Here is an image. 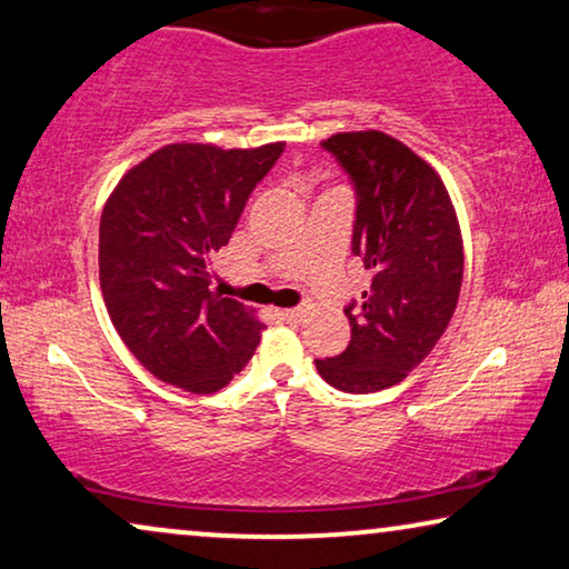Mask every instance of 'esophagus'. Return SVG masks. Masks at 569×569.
I'll use <instances>...</instances> for the list:
<instances>
[{"label":"esophagus","mask_w":569,"mask_h":569,"mask_svg":"<svg viewBox=\"0 0 569 569\" xmlns=\"http://www.w3.org/2000/svg\"><path fill=\"white\" fill-rule=\"evenodd\" d=\"M303 315H307V309H303V307H293V309L281 311V317L286 319V322H301Z\"/></svg>","instance_id":"1"}]
</instances>
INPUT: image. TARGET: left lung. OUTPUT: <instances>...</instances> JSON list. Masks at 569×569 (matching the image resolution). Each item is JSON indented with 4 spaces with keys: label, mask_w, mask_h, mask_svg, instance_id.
Here are the masks:
<instances>
[{
    "label": "left lung",
    "mask_w": 569,
    "mask_h": 569,
    "mask_svg": "<svg viewBox=\"0 0 569 569\" xmlns=\"http://www.w3.org/2000/svg\"><path fill=\"white\" fill-rule=\"evenodd\" d=\"M322 149L356 190L353 250L371 288L350 301V342L322 358L335 389L371 395L422 363L451 322L463 276L461 231L433 167L381 131L335 133Z\"/></svg>",
    "instance_id": "obj_1"
}]
</instances>
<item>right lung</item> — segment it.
Returning <instances> with one entry per match:
<instances>
[{
	"label": "right lung",
	"instance_id": "1",
	"mask_svg": "<svg viewBox=\"0 0 569 569\" xmlns=\"http://www.w3.org/2000/svg\"><path fill=\"white\" fill-rule=\"evenodd\" d=\"M283 143H170L136 164L100 219V286L110 322L149 373L211 395L250 363L262 325L213 293V254Z\"/></svg>",
	"mask_w": 569,
	"mask_h": 569
}]
</instances>
